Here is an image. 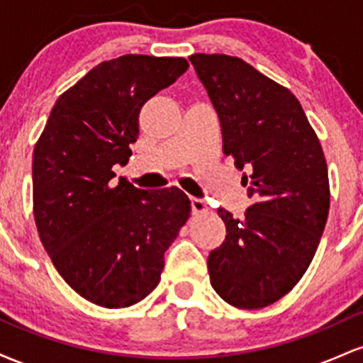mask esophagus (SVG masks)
I'll return each instance as SVG.
<instances>
[{
    "label": "esophagus",
    "instance_id": "1",
    "mask_svg": "<svg viewBox=\"0 0 363 363\" xmlns=\"http://www.w3.org/2000/svg\"><path fill=\"white\" fill-rule=\"evenodd\" d=\"M191 210H193L194 215L210 213V208H208L205 199L201 198H191Z\"/></svg>",
    "mask_w": 363,
    "mask_h": 363
}]
</instances>
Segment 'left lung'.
Returning a JSON list of instances; mask_svg holds the SVG:
<instances>
[{
  "label": "left lung",
  "mask_w": 363,
  "mask_h": 363,
  "mask_svg": "<svg viewBox=\"0 0 363 363\" xmlns=\"http://www.w3.org/2000/svg\"><path fill=\"white\" fill-rule=\"evenodd\" d=\"M208 91L223 153L247 170L254 205L244 218L218 208L227 235L208 256L216 294L239 309L280 301L309 268L329 211L328 165L301 102L285 86L227 54L189 56Z\"/></svg>",
  "instance_id": "left-lung-1"
}]
</instances>
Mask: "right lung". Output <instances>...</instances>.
Returning a JSON list of instances; mask_svg holds the SVG:
<instances>
[{"label": "right lung", "instance_id": "add662e5", "mask_svg": "<svg viewBox=\"0 0 363 363\" xmlns=\"http://www.w3.org/2000/svg\"><path fill=\"white\" fill-rule=\"evenodd\" d=\"M187 68L184 57L143 54L104 61L60 95L35 143L40 242L62 280L95 306L123 309L152 294L189 218L179 187L138 189L112 172L131 157L143 104Z\"/></svg>", "mask_w": 363, "mask_h": 363}]
</instances>
